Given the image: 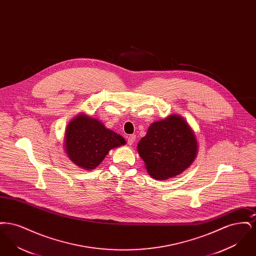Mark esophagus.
<instances>
[{"label":"esophagus","instance_id":"esophagus-1","mask_svg":"<svg viewBox=\"0 0 256 256\" xmlns=\"http://www.w3.org/2000/svg\"><path fill=\"white\" fill-rule=\"evenodd\" d=\"M135 137H136V136L134 135V134H132V135H130V136L128 137V145L132 146V145L134 144V141H135Z\"/></svg>","mask_w":256,"mask_h":256}]
</instances>
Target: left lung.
<instances>
[{"label": "left lung", "instance_id": "8db88e82", "mask_svg": "<svg viewBox=\"0 0 256 256\" xmlns=\"http://www.w3.org/2000/svg\"><path fill=\"white\" fill-rule=\"evenodd\" d=\"M137 150L148 174L165 180L178 176L193 163L198 142L186 120L172 114L150 126L146 136L139 141Z\"/></svg>", "mask_w": 256, "mask_h": 256}]
</instances>
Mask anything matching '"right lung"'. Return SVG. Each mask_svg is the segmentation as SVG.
Here are the masks:
<instances>
[{"label": "right lung", "mask_w": 256, "mask_h": 256, "mask_svg": "<svg viewBox=\"0 0 256 256\" xmlns=\"http://www.w3.org/2000/svg\"><path fill=\"white\" fill-rule=\"evenodd\" d=\"M124 144L126 140L121 135L86 114L74 117L65 132V152L74 164L86 170L95 169L111 148Z\"/></svg>", "instance_id": "add662e5"}]
</instances>
